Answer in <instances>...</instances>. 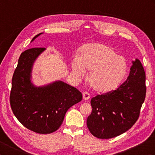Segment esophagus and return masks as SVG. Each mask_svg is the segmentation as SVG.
Returning a JSON list of instances; mask_svg holds the SVG:
<instances>
[{
  "label": "esophagus",
  "mask_w": 155,
  "mask_h": 155,
  "mask_svg": "<svg viewBox=\"0 0 155 155\" xmlns=\"http://www.w3.org/2000/svg\"><path fill=\"white\" fill-rule=\"evenodd\" d=\"M83 98L84 101H87L88 99H89L90 98V94L88 93V92H84L83 93Z\"/></svg>",
  "instance_id": "esophagus-1"
}]
</instances>
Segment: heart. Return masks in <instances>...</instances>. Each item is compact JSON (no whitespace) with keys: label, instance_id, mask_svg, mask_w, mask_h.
I'll use <instances>...</instances> for the list:
<instances>
[{"label":"heart","instance_id":"obj_1","mask_svg":"<svg viewBox=\"0 0 155 155\" xmlns=\"http://www.w3.org/2000/svg\"><path fill=\"white\" fill-rule=\"evenodd\" d=\"M72 69L78 75L89 70L88 82L93 89L98 93H108L116 88L127 71L125 58L116 51L101 43L85 45L81 49L80 56L72 58Z\"/></svg>","mask_w":155,"mask_h":155}]
</instances>
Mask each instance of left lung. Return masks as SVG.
I'll use <instances>...</instances> for the list:
<instances>
[{"mask_svg":"<svg viewBox=\"0 0 155 155\" xmlns=\"http://www.w3.org/2000/svg\"><path fill=\"white\" fill-rule=\"evenodd\" d=\"M127 79L117 89L92 98L93 110L87 124L93 136L107 139L132 127L146 96L145 72L139 59L133 61Z\"/></svg>","mask_w":155,"mask_h":155,"instance_id":"left-lung-1","label":"left lung"}]
</instances>
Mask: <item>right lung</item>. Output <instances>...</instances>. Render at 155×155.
Instances as JSON below:
<instances>
[{
  "label": "right lung",
  "instance_id": "add662e5",
  "mask_svg": "<svg viewBox=\"0 0 155 155\" xmlns=\"http://www.w3.org/2000/svg\"><path fill=\"white\" fill-rule=\"evenodd\" d=\"M39 33L32 38L33 41ZM45 48H32L22 52L14 72L10 103L13 113L23 126L39 134L58 129L67 111L82 101L77 88L58 81L36 87L31 82L34 62Z\"/></svg>",
  "mask_w": 155,
  "mask_h": 155
}]
</instances>
